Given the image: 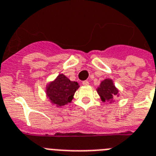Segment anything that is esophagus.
Returning <instances> with one entry per match:
<instances>
[{
    "mask_svg": "<svg viewBox=\"0 0 156 156\" xmlns=\"http://www.w3.org/2000/svg\"><path fill=\"white\" fill-rule=\"evenodd\" d=\"M82 84H83V85H89V83L88 80H84V81L82 82Z\"/></svg>",
    "mask_w": 156,
    "mask_h": 156,
    "instance_id": "1",
    "label": "esophagus"
}]
</instances>
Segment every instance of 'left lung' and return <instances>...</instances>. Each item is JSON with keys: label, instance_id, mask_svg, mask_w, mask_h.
Segmentation results:
<instances>
[{"label": "left lung", "instance_id": "1", "mask_svg": "<svg viewBox=\"0 0 156 156\" xmlns=\"http://www.w3.org/2000/svg\"><path fill=\"white\" fill-rule=\"evenodd\" d=\"M97 92L102 102H114V98L119 97V89L115 86L114 82L112 79H105L101 81L98 87Z\"/></svg>", "mask_w": 156, "mask_h": 156}]
</instances>
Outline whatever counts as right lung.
Instances as JSON below:
<instances>
[{
    "mask_svg": "<svg viewBox=\"0 0 156 156\" xmlns=\"http://www.w3.org/2000/svg\"><path fill=\"white\" fill-rule=\"evenodd\" d=\"M79 87L77 82L70 80L65 75L59 74L53 81L47 84L45 92L52 104L60 107L72 102Z\"/></svg>",
    "mask_w": 156,
    "mask_h": 156,
    "instance_id": "right-lung-1",
    "label": "right lung"
}]
</instances>
